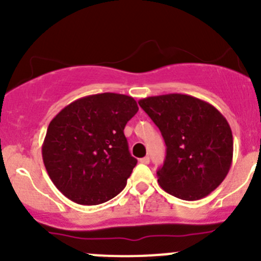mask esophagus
Returning <instances> with one entry per match:
<instances>
[{"label":"esophagus","instance_id":"34e87169","mask_svg":"<svg viewBox=\"0 0 261 261\" xmlns=\"http://www.w3.org/2000/svg\"><path fill=\"white\" fill-rule=\"evenodd\" d=\"M140 163H143V164H149V163H150V158H149V156L141 158V159H140Z\"/></svg>","mask_w":261,"mask_h":261}]
</instances>
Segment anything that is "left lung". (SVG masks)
<instances>
[{
    "label": "left lung",
    "instance_id": "1",
    "mask_svg": "<svg viewBox=\"0 0 261 261\" xmlns=\"http://www.w3.org/2000/svg\"><path fill=\"white\" fill-rule=\"evenodd\" d=\"M139 105L159 127L167 145L164 164L156 172L159 186L186 201L208 196L232 163L227 120L208 102L188 94L146 97Z\"/></svg>",
    "mask_w": 261,
    "mask_h": 261
}]
</instances>
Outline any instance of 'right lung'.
<instances>
[{
  "instance_id": "1",
  "label": "right lung",
  "mask_w": 261,
  "mask_h": 261,
  "mask_svg": "<svg viewBox=\"0 0 261 261\" xmlns=\"http://www.w3.org/2000/svg\"><path fill=\"white\" fill-rule=\"evenodd\" d=\"M138 111L133 97L107 92L72 102L50 121L44 165L67 198L94 206L125 188L138 160L128 151L123 128Z\"/></svg>"
}]
</instances>
